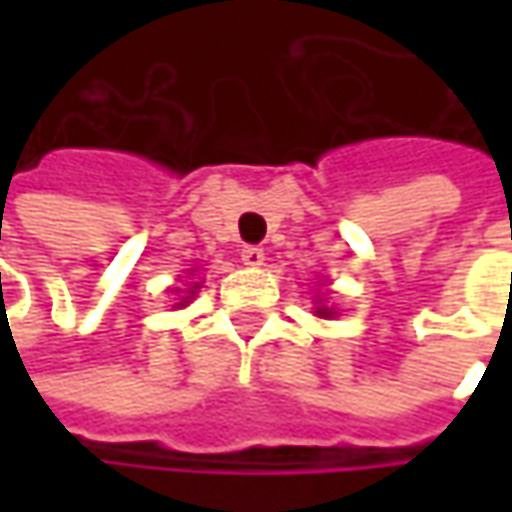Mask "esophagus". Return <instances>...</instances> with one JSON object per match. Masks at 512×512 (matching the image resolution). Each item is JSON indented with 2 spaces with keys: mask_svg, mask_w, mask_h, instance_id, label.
<instances>
[{
  "mask_svg": "<svg viewBox=\"0 0 512 512\" xmlns=\"http://www.w3.org/2000/svg\"><path fill=\"white\" fill-rule=\"evenodd\" d=\"M242 262H245L247 267L265 265V250H262V247H256V245L242 247Z\"/></svg>",
  "mask_w": 512,
  "mask_h": 512,
  "instance_id": "34e87169",
  "label": "esophagus"
}]
</instances>
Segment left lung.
I'll list each match as a JSON object with an SVG mask.
<instances>
[{
	"mask_svg": "<svg viewBox=\"0 0 512 512\" xmlns=\"http://www.w3.org/2000/svg\"><path fill=\"white\" fill-rule=\"evenodd\" d=\"M316 313H319V316H330V310H327V307H319Z\"/></svg>",
	"mask_w": 512,
	"mask_h": 512,
	"instance_id": "obj_1",
	"label": "left lung"
}]
</instances>
